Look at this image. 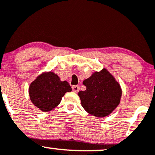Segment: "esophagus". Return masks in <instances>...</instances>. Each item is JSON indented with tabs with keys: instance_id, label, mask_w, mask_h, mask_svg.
<instances>
[{
	"instance_id": "obj_1",
	"label": "esophagus",
	"mask_w": 155,
	"mask_h": 155,
	"mask_svg": "<svg viewBox=\"0 0 155 155\" xmlns=\"http://www.w3.org/2000/svg\"><path fill=\"white\" fill-rule=\"evenodd\" d=\"M79 89H80V88L79 86H77V85L72 86V90H73L74 92H76V93L78 92L79 91Z\"/></svg>"
}]
</instances>
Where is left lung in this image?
Returning <instances> with one entry per match:
<instances>
[{"instance_id":"8db88e82","label":"left lung","mask_w":155,"mask_h":155,"mask_svg":"<svg viewBox=\"0 0 155 155\" xmlns=\"http://www.w3.org/2000/svg\"><path fill=\"white\" fill-rule=\"evenodd\" d=\"M83 84L86 89L79 92L81 106L86 112L97 117L110 115L120 102L122 89L112 74L104 68L95 71Z\"/></svg>"}]
</instances>
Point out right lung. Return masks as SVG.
Returning <instances> with one entry per match:
<instances>
[{"label":"right lung","instance_id":"obj_1","mask_svg":"<svg viewBox=\"0 0 155 155\" xmlns=\"http://www.w3.org/2000/svg\"><path fill=\"white\" fill-rule=\"evenodd\" d=\"M71 91L67 81H61L52 71L44 72L29 86V95L33 104L43 112H48L60 104L67 92Z\"/></svg>","mask_w":155,"mask_h":155}]
</instances>
